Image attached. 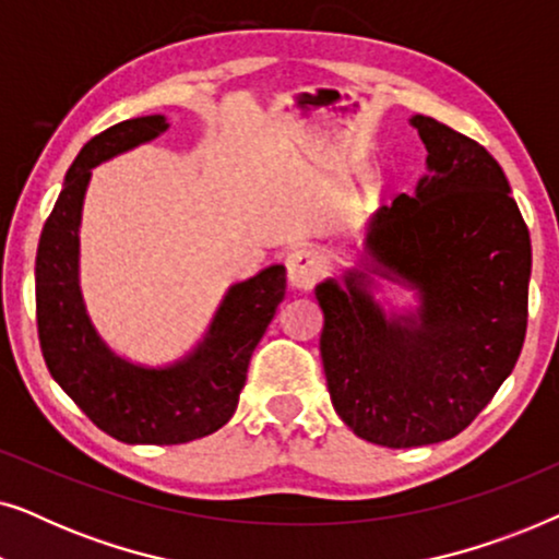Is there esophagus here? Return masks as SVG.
<instances>
[{"mask_svg": "<svg viewBox=\"0 0 559 559\" xmlns=\"http://www.w3.org/2000/svg\"><path fill=\"white\" fill-rule=\"evenodd\" d=\"M323 259L310 249H295L287 257V282L289 287L300 289V293H308V289L316 287L318 280L323 277Z\"/></svg>", "mask_w": 559, "mask_h": 559, "instance_id": "esophagus-1", "label": "esophagus"}]
</instances>
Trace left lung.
I'll use <instances>...</instances> for the list:
<instances>
[{
	"mask_svg": "<svg viewBox=\"0 0 559 559\" xmlns=\"http://www.w3.org/2000/svg\"><path fill=\"white\" fill-rule=\"evenodd\" d=\"M427 147L415 195L381 205L366 271L418 287L415 317L385 320L364 270L316 287L320 356L338 417L358 438L417 448L463 432L522 354L532 241L501 165L476 140L412 117Z\"/></svg>",
	"mask_w": 559,
	"mask_h": 559,
	"instance_id": "obj_1",
	"label": "left lung"
}]
</instances>
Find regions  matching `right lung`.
I'll use <instances>...</instances> for the list:
<instances>
[{
    "instance_id": "add662e5",
    "label": "right lung",
    "mask_w": 559,
    "mask_h": 559,
    "mask_svg": "<svg viewBox=\"0 0 559 559\" xmlns=\"http://www.w3.org/2000/svg\"><path fill=\"white\" fill-rule=\"evenodd\" d=\"M165 129V117L155 114L121 121L83 144L45 221L35 259L37 335L50 377L98 430L129 445H180L224 427L287 287L280 264L234 285L201 346L167 369L129 364L98 338L79 289V224L91 167Z\"/></svg>"
}]
</instances>
